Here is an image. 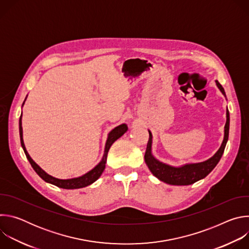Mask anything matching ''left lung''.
I'll list each match as a JSON object with an SVG mask.
<instances>
[{
    "label": "left lung",
    "instance_id": "left-lung-1",
    "mask_svg": "<svg viewBox=\"0 0 249 249\" xmlns=\"http://www.w3.org/2000/svg\"><path fill=\"white\" fill-rule=\"evenodd\" d=\"M216 85L222 93L226 96V92L222 85L216 81ZM229 130H230V113L227 109V122L225 125V136L222 146L218 150V152L213 156L211 159L197 163H187L179 167L171 166L169 164L163 163L158 160L152 154V143H153V135L151 131H149L150 138L147 145V150L145 153V161L151 170V172L159 178L160 181H163L167 184L171 185H190L195 183L196 181L203 179L206 177L220 161L227 142L229 139Z\"/></svg>",
    "mask_w": 249,
    "mask_h": 249
}]
</instances>
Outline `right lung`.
<instances>
[{"mask_svg": "<svg viewBox=\"0 0 249 249\" xmlns=\"http://www.w3.org/2000/svg\"><path fill=\"white\" fill-rule=\"evenodd\" d=\"M26 99V98H25ZM25 101V100H24ZM23 101V103H24ZM23 105V104H22ZM22 114V113H21ZM128 130V127L126 124H121L117 127H115L112 131L109 132L108 137H107V141H106L105 144V149H104V154L102 157V160H100V162L94 166L91 170H89V172H87L86 174L80 176V177H76V178H71V179H59L56 178V177H53L51 175H49L48 173H46L36 162L33 161V160L30 158V156L28 155L24 143H23V139H22V127H21V115L19 118V136H20V144L21 147L24 151V154L28 160V161L30 162L32 168L35 170L41 178L48 182L51 183L59 188H63V189H78V188H83L86 187L88 185H90L91 183H93L94 181H96L100 175L102 174L104 168H105V163H106V159H107V154L108 151L111 147V145L114 143V142L119 139L126 131Z\"/></svg>", "mask_w": 249, "mask_h": 249, "instance_id": "right-lung-1", "label": "right lung"}]
</instances>
